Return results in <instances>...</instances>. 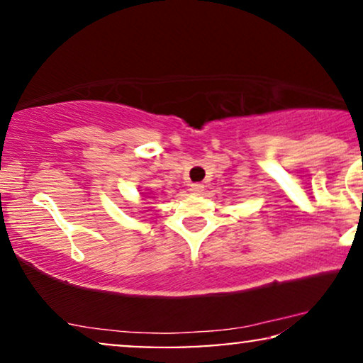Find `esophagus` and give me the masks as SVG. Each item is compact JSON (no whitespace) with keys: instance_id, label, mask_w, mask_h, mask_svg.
Segmentation results:
<instances>
[{"instance_id":"obj_1","label":"esophagus","mask_w":363,"mask_h":363,"mask_svg":"<svg viewBox=\"0 0 363 363\" xmlns=\"http://www.w3.org/2000/svg\"><path fill=\"white\" fill-rule=\"evenodd\" d=\"M189 191H191V193H193V194H201L203 191H205V186L199 184V182H194V184L189 186Z\"/></svg>"}]
</instances>
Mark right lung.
I'll use <instances>...</instances> for the list:
<instances>
[{
	"label": "right lung",
	"mask_w": 363,
	"mask_h": 363,
	"mask_svg": "<svg viewBox=\"0 0 363 363\" xmlns=\"http://www.w3.org/2000/svg\"><path fill=\"white\" fill-rule=\"evenodd\" d=\"M141 194H145V193H141Z\"/></svg>",
	"instance_id": "1"
}]
</instances>
